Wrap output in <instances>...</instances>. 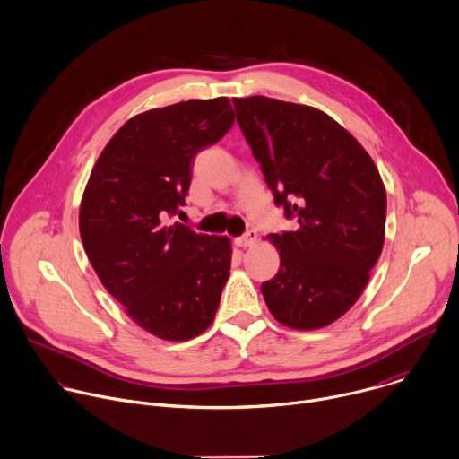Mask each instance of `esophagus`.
Segmentation results:
<instances>
[{
	"mask_svg": "<svg viewBox=\"0 0 459 459\" xmlns=\"http://www.w3.org/2000/svg\"><path fill=\"white\" fill-rule=\"evenodd\" d=\"M255 239H257L255 230H248V232L243 234L241 238H236V245L241 247V248H247V247H252V245L255 243Z\"/></svg>",
	"mask_w": 459,
	"mask_h": 459,
	"instance_id": "1",
	"label": "esophagus"
}]
</instances>
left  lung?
<instances>
[{"label":"left lung","mask_w":459,"mask_h":459,"mask_svg":"<svg viewBox=\"0 0 459 459\" xmlns=\"http://www.w3.org/2000/svg\"><path fill=\"white\" fill-rule=\"evenodd\" d=\"M232 102L275 205L299 223L266 236L281 259L261 284L266 307L293 330L330 326L359 300L382 254V177L362 143L317 108L263 95Z\"/></svg>","instance_id":"8db88e82"}]
</instances>
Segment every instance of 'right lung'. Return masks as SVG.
Wrapping results in <instances>:
<instances>
[{"label": "right lung", "mask_w": 459, "mask_h": 459, "mask_svg": "<svg viewBox=\"0 0 459 459\" xmlns=\"http://www.w3.org/2000/svg\"><path fill=\"white\" fill-rule=\"evenodd\" d=\"M232 122L227 97L138 113L106 143L82 193L79 232L97 277L133 323L164 341L204 333L230 275L227 236L169 216L186 205L195 157Z\"/></svg>", "instance_id": "1"}]
</instances>
